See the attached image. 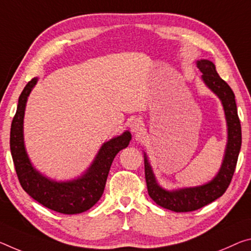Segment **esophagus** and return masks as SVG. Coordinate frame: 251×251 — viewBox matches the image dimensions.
Returning a JSON list of instances; mask_svg holds the SVG:
<instances>
[{"instance_id":"esophagus-1","label":"esophagus","mask_w":251,"mask_h":251,"mask_svg":"<svg viewBox=\"0 0 251 251\" xmlns=\"http://www.w3.org/2000/svg\"><path fill=\"white\" fill-rule=\"evenodd\" d=\"M143 128H144V123H143L141 118L134 119V121L132 122V124H130V129H132L133 133L141 132Z\"/></svg>"}]
</instances>
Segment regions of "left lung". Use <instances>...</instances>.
Masks as SVG:
<instances>
[{
  "mask_svg": "<svg viewBox=\"0 0 251 251\" xmlns=\"http://www.w3.org/2000/svg\"><path fill=\"white\" fill-rule=\"evenodd\" d=\"M197 67L202 73V80L217 95L224 106L228 126V142L221 168L211 181L196 188L174 191H168L158 185L149 158L144 153L145 178L150 197L156 204L174 212L194 211L220 198L231 182L241 147V125L232 89L224 79L220 78L212 61L205 59L198 60Z\"/></svg>",
  "mask_w": 251,
  "mask_h": 251,
  "instance_id": "1",
  "label": "left lung"
}]
</instances>
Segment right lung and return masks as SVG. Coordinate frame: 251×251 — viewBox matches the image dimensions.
Returning a JSON list of instances; mask_svg holds the SVG:
<instances>
[{"label": "right lung", "instance_id": "right-lung-1", "mask_svg": "<svg viewBox=\"0 0 251 251\" xmlns=\"http://www.w3.org/2000/svg\"><path fill=\"white\" fill-rule=\"evenodd\" d=\"M37 81L38 78L31 79L20 95L17 113L11 125L10 149L20 184L31 198L55 212L63 214L85 212L101 198L111 163L119 151L128 146L132 135L126 130L121 136L104 143L93 164L85 174L75 180L57 182L46 177L30 162L23 138L26 100Z\"/></svg>", "mask_w": 251, "mask_h": 251}]
</instances>
